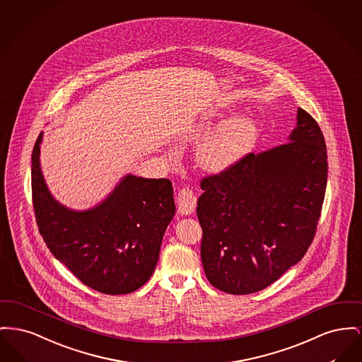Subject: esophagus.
<instances>
[{"label":"esophagus","instance_id":"esophagus-1","mask_svg":"<svg viewBox=\"0 0 362 362\" xmlns=\"http://www.w3.org/2000/svg\"><path fill=\"white\" fill-rule=\"evenodd\" d=\"M177 207L181 215H190L196 209V196L189 188H182L177 194Z\"/></svg>","mask_w":362,"mask_h":362}]
</instances>
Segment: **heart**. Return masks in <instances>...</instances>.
Here are the masks:
<instances>
[{"mask_svg": "<svg viewBox=\"0 0 362 362\" xmlns=\"http://www.w3.org/2000/svg\"><path fill=\"white\" fill-rule=\"evenodd\" d=\"M257 127L252 117L235 115L218 125L199 146L197 158L202 166L222 172L234 165L252 147Z\"/></svg>", "mask_w": 362, "mask_h": 362, "instance_id": "obj_1", "label": "heart"}]
</instances>
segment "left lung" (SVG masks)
<instances>
[{"instance_id":"left-lung-1","label":"left lung","mask_w":362,"mask_h":362,"mask_svg":"<svg viewBox=\"0 0 362 362\" xmlns=\"http://www.w3.org/2000/svg\"><path fill=\"white\" fill-rule=\"evenodd\" d=\"M327 173L322 129L298 107L288 143L247 153L204 177L196 211L209 284L228 294H250L297 264L316 234Z\"/></svg>"}]
</instances>
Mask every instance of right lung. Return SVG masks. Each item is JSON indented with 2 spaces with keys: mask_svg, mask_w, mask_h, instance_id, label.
Returning a JSON list of instances; mask_svg holds the SVG:
<instances>
[{
  "mask_svg": "<svg viewBox=\"0 0 362 362\" xmlns=\"http://www.w3.org/2000/svg\"><path fill=\"white\" fill-rule=\"evenodd\" d=\"M42 137L40 132L33 150L31 187L43 241L78 281L96 291L117 296L137 290L153 275L175 212L170 180L128 174L94 209H66L42 175Z\"/></svg>",
  "mask_w": 362,
  "mask_h": 362,
  "instance_id": "right-lung-1",
  "label": "right lung"
}]
</instances>
